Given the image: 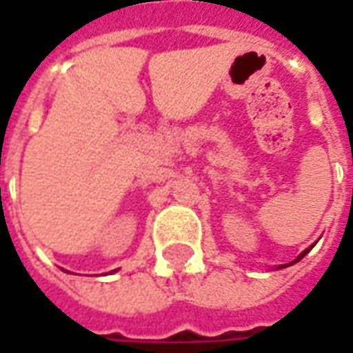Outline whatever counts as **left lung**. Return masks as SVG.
<instances>
[{
  "label": "left lung",
  "mask_w": 353,
  "mask_h": 353,
  "mask_svg": "<svg viewBox=\"0 0 353 353\" xmlns=\"http://www.w3.org/2000/svg\"><path fill=\"white\" fill-rule=\"evenodd\" d=\"M310 250H312V245H310V248H306V250H304V252H303V253H301V255H299V257H296V259H295V261H291V263H289V265H280V266H278V268H285V266H291V265H295V263H299V261L303 259L304 255H306V253L310 252Z\"/></svg>",
  "instance_id": "8db88e82"
}]
</instances>
